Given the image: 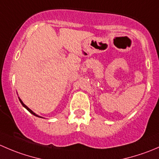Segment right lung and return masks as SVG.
<instances>
[{
  "mask_svg": "<svg viewBox=\"0 0 159 159\" xmlns=\"http://www.w3.org/2000/svg\"><path fill=\"white\" fill-rule=\"evenodd\" d=\"M18 98H19V101H20V103H21V105H23V107H25V108H26V109H27V110H28V111H29L30 114H32V115H34V116H37V117H39V118H42V117L39 116V115H37V114H35V113H34V111H32V110H30V108H28V106H27V105H25V104H24V102H22V101H21V99H20V98H19V97H18Z\"/></svg>",
  "mask_w": 159,
  "mask_h": 159,
  "instance_id": "1",
  "label": "right lung"
}]
</instances>
